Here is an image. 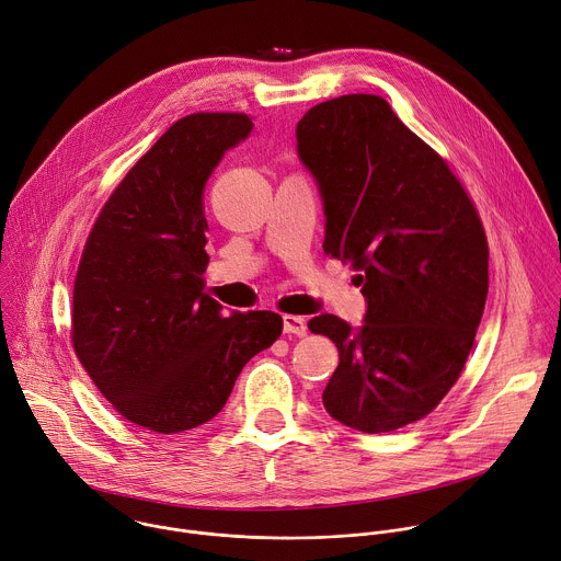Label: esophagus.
Masks as SVG:
<instances>
[{
	"label": "esophagus",
	"mask_w": 561,
	"mask_h": 561,
	"mask_svg": "<svg viewBox=\"0 0 561 561\" xmlns=\"http://www.w3.org/2000/svg\"><path fill=\"white\" fill-rule=\"evenodd\" d=\"M283 329L285 333H294V335H307V320L302 316H294L287 313L283 316Z\"/></svg>",
	"instance_id": "obj_1"
}]
</instances>
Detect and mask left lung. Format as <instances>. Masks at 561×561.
Masks as SVG:
<instances>
[{
    "label": "left lung",
    "instance_id": "1",
    "mask_svg": "<svg viewBox=\"0 0 561 561\" xmlns=\"http://www.w3.org/2000/svg\"><path fill=\"white\" fill-rule=\"evenodd\" d=\"M296 139L324 205L322 250L360 272L367 298L356 331L333 313L309 320L341 356L322 404L356 431H396L467 365L489 294L484 226L449 163L378 94L313 105Z\"/></svg>",
    "mask_w": 561,
    "mask_h": 561
}]
</instances>
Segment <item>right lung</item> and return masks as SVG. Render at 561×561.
<instances>
[{
    "instance_id": "right-lung-1",
    "label": "right lung",
    "mask_w": 561,
    "mask_h": 561,
    "mask_svg": "<svg viewBox=\"0 0 561 561\" xmlns=\"http://www.w3.org/2000/svg\"><path fill=\"white\" fill-rule=\"evenodd\" d=\"M243 112H194L130 168L88 234L70 339L94 387L126 420L181 433L226 407L250 358L283 331L274 311L205 294L203 187L252 133Z\"/></svg>"
}]
</instances>
